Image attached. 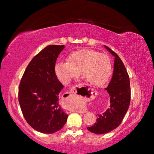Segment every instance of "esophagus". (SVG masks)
I'll return each mask as SVG.
<instances>
[{
  "mask_svg": "<svg viewBox=\"0 0 154 154\" xmlns=\"http://www.w3.org/2000/svg\"><path fill=\"white\" fill-rule=\"evenodd\" d=\"M75 92H76V90H75V87H73L72 88H71V91L69 92V96H71V97L73 99V100H75V98H76V94H75ZM71 110L72 111H75V112H77V113H83L87 112L88 109L85 106H83V107H78V108L71 109Z\"/></svg>",
  "mask_w": 154,
  "mask_h": 154,
  "instance_id": "34e87169",
  "label": "esophagus"
}]
</instances>
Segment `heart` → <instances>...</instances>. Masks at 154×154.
I'll return each instance as SVG.
<instances>
[{
  "label": "heart",
  "instance_id": "b5f03b06",
  "mask_svg": "<svg viewBox=\"0 0 154 154\" xmlns=\"http://www.w3.org/2000/svg\"><path fill=\"white\" fill-rule=\"evenodd\" d=\"M66 61L57 62L54 69L56 77L64 85L69 84L81 73L89 85L103 87L108 83L112 72L110 57L93 50H75L69 54Z\"/></svg>",
  "mask_w": 154,
  "mask_h": 154
}]
</instances>
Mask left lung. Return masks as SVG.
I'll list each match as a JSON object with an SVG mask.
<instances>
[{"label":"left lung","instance_id":"1","mask_svg":"<svg viewBox=\"0 0 154 154\" xmlns=\"http://www.w3.org/2000/svg\"><path fill=\"white\" fill-rule=\"evenodd\" d=\"M105 48L115 57L112 79L106 88L110 96V106L104 113L97 114V123L87 129L95 134H105L119 127L127 113L130 103V78L119 55L110 48Z\"/></svg>","mask_w":154,"mask_h":154}]
</instances>
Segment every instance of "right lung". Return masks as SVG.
Listing matches in <instances>:
<instances>
[{"label":"right lung","mask_w":154,"mask_h":154,"mask_svg":"<svg viewBox=\"0 0 154 154\" xmlns=\"http://www.w3.org/2000/svg\"><path fill=\"white\" fill-rule=\"evenodd\" d=\"M64 45L46 46L27 66L19 86V102L25 120L43 133L62 129L68 115L58 103L63 85L54 73V66Z\"/></svg>","instance_id":"obj_1"}]
</instances>
